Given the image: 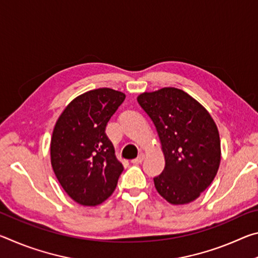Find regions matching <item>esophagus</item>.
<instances>
[{
    "mask_svg": "<svg viewBox=\"0 0 258 258\" xmlns=\"http://www.w3.org/2000/svg\"><path fill=\"white\" fill-rule=\"evenodd\" d=\"M143 159H145V155L140 154L139 157H137V158L131 160V163H132V164H141L142 161H143Z\"/></svg>",
    "mask_w": 258,
    "mask_h": 258,
    "instance_id": "obj_1",
    "label": "esophagus"
}]
</instances>
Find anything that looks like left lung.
<instances>
[{"label":"left lung","instance_id":"1","mask_svg":"<svg viewBox=\"0 0 258 258\" xmlns=\"http://www.w3.org/2000/svg\"><path fill=\"white\" fill-rule=\"evenodd\" d=\"M138 102L155 124L165 156L164 171L154 178L157 191L173 205L194 202L220 166L215 121L197 100L175 87L145 92Z\"/></svg>","mask_w":258,"mask_h":258}]
</instances>
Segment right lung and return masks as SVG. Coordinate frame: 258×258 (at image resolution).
Masks as SVG:
<instances>
[{
    "label": "right lung",
    "mask_w": 258,
    "mask_h": 258,
    "mask_svg": "<svg viewBox=\"0 0 258 258\" xmlns=\"http://www.w3.org/2000/svg\"><path fill=\"white\" fill-rule=\"evenodd\" d=\"M125 94L108 87L89 91L68 104L51 139V164L61 186L83 206H97L116 189L123 165L106 134Z\"/></svg>",
    "instance_id": "1"
}]
</instances>
